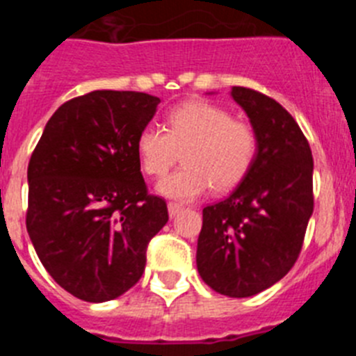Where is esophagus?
I'll return each instance as SVG.
<instances>
[{"mask_svg":"<svg viewBox=\"0 0 356 356\" xmlns=\"http://www.w3.org/2000/svg\"><path fill=\"white\" fill-rule=\"evenodd\" d=\"M168 212H169V217H176L178 213L181 212V205H178V203H169L168 205Z\"/></svg>","mask_w":356,"mask_h":356,"instance_id":"obj_1","label":"esophagus"}]
</instances>
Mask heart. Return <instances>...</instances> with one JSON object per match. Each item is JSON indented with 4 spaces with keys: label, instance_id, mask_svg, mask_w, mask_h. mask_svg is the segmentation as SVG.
Returning a JSON list of instances; mask_svg holds the SVG:
<instances>
[{
    "label": "heart",
    "instance_id": "obj_1",
    "mask_svg": "<svg viewBox=\"0 0 356 356\" xmlns=\"http://www.w3.org/2000/svg\"><path fill=\"white\" fill-rule=\"evenodd\" d=\"M140 168L163 176L184 151L185 165L163 178L156 191L176 201H193L213 191H229L244 180L259 151V137L244 121L210 102H187L169 110L168 130L147 124L137 137Z\"/></svg>",
    "mask_w": 356,
    "mask_h": 356
}]
</instances>
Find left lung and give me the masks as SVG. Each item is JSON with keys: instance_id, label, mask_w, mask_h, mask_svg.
<instances>
[{"instance_id": "1", "label": "left lung", "mask_w": 356, "mask_h": 356, "mask_svg": "<svg viewBox=\"0 0 356 356\" xmlns=\"http://www.w3.org/2000/svg\"><path fill=\"white\" fill-rule=\"evenodd\" d=\"M229 96L250 118L259 151L234 193L203 209L196 266L228 298H250L284 278L298 260L314 212L312 151L298 122L273 97L246 87Z\"/></svg>"}]
</instances>
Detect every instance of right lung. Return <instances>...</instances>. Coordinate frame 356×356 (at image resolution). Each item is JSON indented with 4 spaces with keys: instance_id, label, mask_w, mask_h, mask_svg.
I'll return each mask as SVG.
<instances>
[{
    "instance_id": "1",
    "label": "right lung",
    "mask_w": 356,
    "mask_h": 356,
    "mask_svg": "<svg viewBox=\"0 0 356 356\" xmlns=\"http://www.w3.org/2000/svg\"><path fill=\"white\" fill-rule=\"evenodd\" d=\"M159 103L134 90L74 97L51 115L28 163V235L46 271L78 300L103 303L134 287L168 222L135 147Z\"/></svg>"
}]
</instances>
